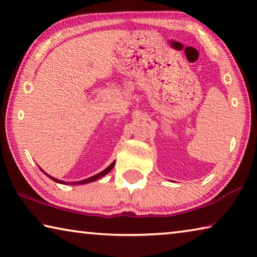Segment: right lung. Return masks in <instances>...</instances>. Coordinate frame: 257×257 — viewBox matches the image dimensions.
I'll return each mask as SVG.
<instances>
[{"label": "right lung", "mask_w": 257, "mask_h": 257, "mask_svg": "<svg viewBox=\"0 0 257 257\" xmlns=\"http://www.w3.org/2000/svg\"><path fill=\"white\" fill-rule=\"evenodd\" d=\"M114 163L115 162H112L110 165H108V167L105 169V170H103L102 172H99V173H97V175H95V176H93V177H90V178H87V179H84V180H80V181H76V182H71V185H84V184H88V182H92V181H95V180H98L99 178H102V177H104L105 175H107L108 172H110L112 169H113V167H114ZM43 171V170H42ZM44 172V171H43ZM45 173V172H44ZM45 175L50 178V179H52L53 181H55V182H59V184H70V182H66V181H62V180H59V179H56V178H54V177H51V176H49L47 175V173H45Z\"/></svg>", "instance_id": "right-lung-1"}]
</instances>
